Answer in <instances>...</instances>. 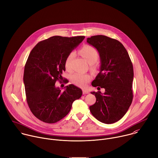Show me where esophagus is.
<instances>
[{
    "mask_svg": "<svg viewBox=\"0 0 158 158\" xmlns=\"http://www.w3.org/2000/svg\"><path fill=\"white\" fill-rule=\"evenodd\" d=\"M82 91H83V94H88V93H89V91L87 90V89H83V90H82Z\"/></svg>",
    "mask_w": 158,
    "mask_h": 158,
    "instance_id": "34e87169",
    "label": "esophagus"
}]
</instances>
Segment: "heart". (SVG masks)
I'll list each match as a JSON object with an SVG mask.
<instances>
[{"mask_svg":"<svg viewBox=\"0 0 158 158\" xmlns=\"http://www.w3.org/2000/svg\"><path fill=\"white\" fill-rule=\"evenodd\" d=\"M80 54L83 56V57L86 60V61L89 64L92 65L95 63L98 57H99V53L98 50L92 46L90 45H85L84 46L80 51ZM74 53L71 52L70 53L65 61V67L67 70H70V65L71 62L74 57ZM91 77L90 75L88 74H82L77 73L73 74L71 80L73 83H74L75 85L80 87H83L86 86L87 83L90 80Z\"/></svg>","mask_w":158,"mask_h":158,"instance_id":"b5f03b06","label":"heart"}]
</instances>
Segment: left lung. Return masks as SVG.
Here are the masks:
<instances>
[{
    "mask_svg": "<svg viewBox=\"0 0 158 158\" xmlns=\"http://www.w3.org/2000/svg\"><path fill=\"white\" fill-rule=\"evenodd\" d=\"M95 48L100 57V71L91 85L105 88V92H91L96 102L89 106L92 115L105 124L121 119L133 101V67L127 50L118 40L105 35H94L86 39Z\"/></svg>",
    "mask_w": 158,
    "mask_h": 158,
    "instance_id": "left-lung-1",
    "label": "left lung"
}]
</instances>
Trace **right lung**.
<instances>
[{"label": "right lung", "mask_w": 158, "mask_h": 158, "mask_svg": "<svg viewBox=\"0 0 158 158\" xmlns=\"http://www.w3.org/2000/svg\"><path fill=\"white\" fill-rule=\"evenodd\" d=\"M85 36H53L39 42L31 50L25 65L23 83L30 111L39 119L55 123L70 112L73 102L82 95L71 84L61 91L55 82L65 71V61Z\"/></svg>", "instance_id": "right-lung-1"}]
</instances>
